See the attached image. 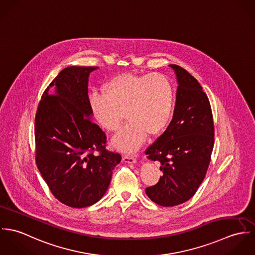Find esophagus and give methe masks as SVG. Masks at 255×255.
<instances>
[{
    "instance_id": "esophagus-1",
    "label": "esophagus",
    "mask_w": 255,
    "mask_h": 255,
    "mask_svg": "<svg viewBox=\"0 0 255 255\" xmlns=\"http://www.w3.org/2000/svg\"><path fill=\"white\" fill-rule=\"evenodd\" d=\"M123 161L125 163H128V164H134L136 162L135 157L131 156V155H124L123 156Z\"/></svg>"
}]
</instances>
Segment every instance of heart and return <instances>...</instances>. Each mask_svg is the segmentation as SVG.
I'll list each match as a JSON object with an SVG mask.
<instances>
[{
	"label": "heart",
	"instance_id": "heart-1",
	"mask_svg": "<svg viewBox=\"0 0 255 255\" xmlns=\"http://www.w3.org/2000/svg\"><path fill=\"white\" fill-rule=\"evenodd\" d=\"M102 93L90 97V109L107 131L117 130L128 119L112 140L124 152L135 151L146 134H159L170 122L175 93L171 80L162 73L120 74L102 86Z\"/></svg>",
	"mask_w": 255,
	"mask_h": 255
}]
</instances>
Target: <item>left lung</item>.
<instances>
[{
  "instance_id": "left-lung-1",
  "label": "left lung",
  "mask_w": 255,
  "mask_h": 255,
  "mask_svg": "<svg viewBox=\"0 0 255 255\" xmlns=\"http://www.w3.org/2000/svg\"><path fill=\"white\" fill-rule=\"evenodd\" d=\"M178 79L173 119L167 129L145 150L158 161L163 176L146 194L171 207L190 199L203 182L214 146V123L209 99L199 82L182 67L170 65Z\"/></svg>"
}]
</instances>
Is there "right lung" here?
I'll return each mask as SVG.
<instances>
[{
    "mask_svg": "<svg viewBox=\"0 0 255 255\" xmlns=\"http://www.w3.org/2000/svg\"><path fill=\"white\" fill-rule=\"evenodd\" d=\"M96 69H64L44 91L35 116L37 168L53 195L73 208L100 200L122 160L106 149L105 132L90 120L88 77Z\"/></svg>",
    "mask_w": 255,
    "mask_h": 255,
    "instance_id": "obj_1",
    "label": "right lung"
}]
</instances>
